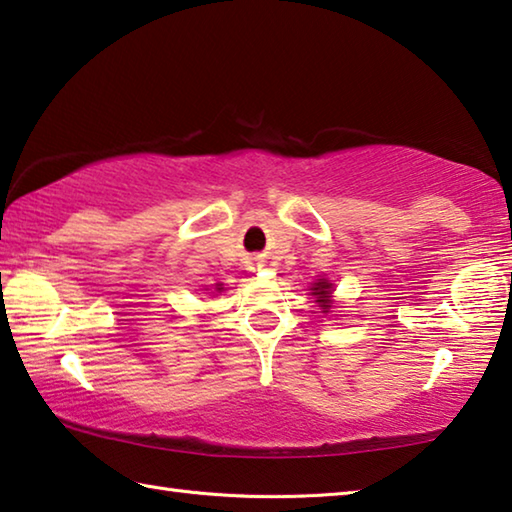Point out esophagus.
Masks as SVG:
<instances>
[{
	"label": "esophagus",
	"instance_id": "1",
	"mask_svg": "<svg viewBox=\"0 0 512 512\" xmlns=\"http://www.w3.org/2000/svg\"><path fill=\"white\" fill-rule=\"evenodd\" d=\"M259 266V262H257V259H255V262H250V268H257Z\"/></svg>",
	"mask_w": 512,
	"mask_h": 512
}]
</instances>
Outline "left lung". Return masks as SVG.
I'll list each match as a JSON object with an SVG mask.
<instances>
[{
    "instance_id": "obj_1",
    "label": "left lung",
    "mask_w": 512,
    "mask_h": 512,
    "mask_svg": "<svg viewBox=\"0 0 512 512\" xmlns=\"http://www.w3.org/2000/svg\"><path fill=\"white\" fill-rule=\"evenodd\" d=\"M329 289H332V284L329 282H316L314 287H311V291H314V296H318L320 298V302H323V309H329V305H327V298H329Z\"/></svg>"
}]
</instances>
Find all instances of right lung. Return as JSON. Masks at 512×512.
<instances>
[{
	"instance_id": "right-lung-1",
	"label": "right lung",
	"mask_w": 512,
	"mask_h": 512,
	"mask_svg": "<svg viewBox=\"0 0 512 512\" xmlns=\"http://www.w3.org/2000/svg\"><path fill=\"white\" fill-rule=\"evenodd\" d=\"M219 291H221V289H219Z\"/></svg>"
}]
</instances>
